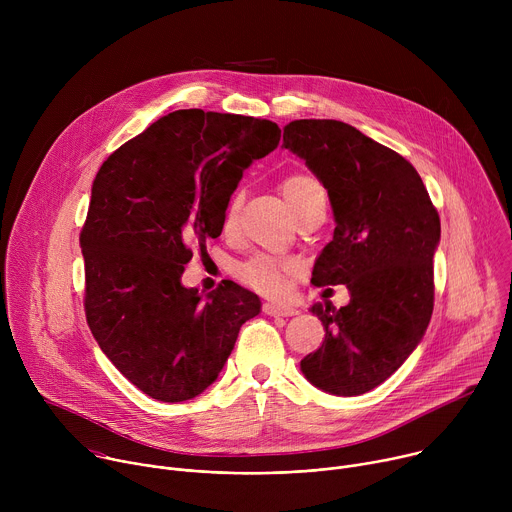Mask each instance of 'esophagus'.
Here are the masks:
<instances>
[{"mask_svg": "<svg viewBox=\"0 0 512 512\" xmlns=\"http://www.w3.org/2000/svg\"><path fill=\"white\" fill-rule=\"evenodd\" d=\"M263 312H265L267 316H283V318L296 316V314H298V310H296L294 306L281 304V302H265V304H263Z\"/></svg>", "mask_w": 512, "mask_h": 512, "instance_id": "34e87169", "label": "esophagus"}]
</instances>
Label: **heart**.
Segmentation results:
<instances>
[{"label":"heart","mask_w":512,"mask_h":512,"mask_svg":"<svg viewBox=\"0 0 512 512\" xmlns=\"http://www.w3.org/2000/svg\"><path fill=\"white\" fill-rule=\"evenodd\" d=\"M281 194L289 208L294 210V214H300L314 198L324 196V190L320 182L308 174H294L281 182ZM237 212H239V200L233 198L227 206L225 212V227H233L237 221ZM294 273V265L279 261L275 257H253L239 265L237 275L243 283L249 287H255L263 294H279V291L285 287L287 275Z\"/></svg>","instance_id":"b5f03b06"}]
</instances>
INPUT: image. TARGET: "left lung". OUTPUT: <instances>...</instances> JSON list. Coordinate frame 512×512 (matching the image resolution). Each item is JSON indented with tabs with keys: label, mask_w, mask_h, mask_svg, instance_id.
I'll list each match as a JSON object with an SVG mask.
<instances>
[{
	"label": "left lung",
	"mask_w": 512,
	"mask_h": 512,
	"mask_svg": "<svg viewBox=\"0 0 512 512\" xmlns=\"http://www.w3.org/2000/svg\"><path fill=\"white\" fill-rule=\"evenodd\" d=\"M283 148L324 184L336 221L312 283L346 285L350 294L340 310L330 302L312 306L326 338L300 367L330 395H362L385 383L427 330L440 214L403 156L348 123L291 121Z\"/></svg>",
	"instance_id": "obj_1"
}]
</instances>
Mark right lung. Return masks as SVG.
I'll list each match as a JSON object with an SVG mask.
<instances>
[{
	"label": "right lung",
	"instance_id": "1",
	"mask_svg": "<svg viewBox=\"0 0 512 512\" xmlns=\"http://www.w3.org/2000/svg\"><path fill=\"white\" fill-rule=\"evenodd\" d=\"M267 119L180 109L123 143L97 172L81 231L85 312L105 356L139 391L194 399L223 371L253 291L182 285L190 245L223 233L243 172L277 148Z\"/></svg>",
	"mask_w": 512,
	"mask_h": 512
}]
</instances>
